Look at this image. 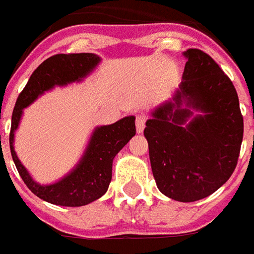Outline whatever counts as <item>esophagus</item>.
<instances>
[{
	"mask_svg": "<svg viewBox=\"0 0 254 254\" xmlns=\"http://www.w3.org/2000/svg\"><path fill=\"white\" fill-rule=\"evenodd\" d=\"M144 127H145V117L144 116L136 117V130H137V133H143Z\"/></svg>",
	"mask_w": 254,
	"mask_h": 254,
	"instance_id": "obj_1",
	"label": "esophagus"
}]
</instances>
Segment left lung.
Returning <instances> with one entry per match:
<instances>
[{
    "instance_id": "8db88e82",
    "label": "left lung",
    "mask_w": 254,
    "mask_h": 254,
    "mask_svg": "<svg viewBox=\"0 0 254 254\" xmlns=\"http://www.w3.org/2000/svg\"><path fill=\"white\" fill-rule=\"evenodd\" d=\"M182 81L145 122L149 160L165 196L182 202L216 191L234 171L244 137L240 100L219 65L198 49L184 52Z\"/></svg>"
}]
</instances>
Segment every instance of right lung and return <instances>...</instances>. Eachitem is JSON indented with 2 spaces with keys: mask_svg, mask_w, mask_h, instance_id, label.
Returning a JSON list of instances; mask_svg holds the SVG:
<instances>
[{
  "mask_svg": "<svg viewBox=\"0 0 254 254\" xmlns=\"http://www.w3.org/2000/svg\"><path fill=\"white\" fill-rule=\"evenodd\" d=\"M100 57L92 53L57 54L47 58L31 74L28 83L16 100L9 134L10 154L24 184L35 196L61 207H81L105 194L111 181L113 159L136 134L134 117H124L111 125L96 127L77 165L57 182L41 185L30 176L14 151V133L19 127L23 110L41 95L54 87L83 81L94 72Z\"/></svg>",
  "mask_w": 254,
  "mask_h": 254,
  "instance_id": "1",
  "label": "right lung"
}]
</instances>
